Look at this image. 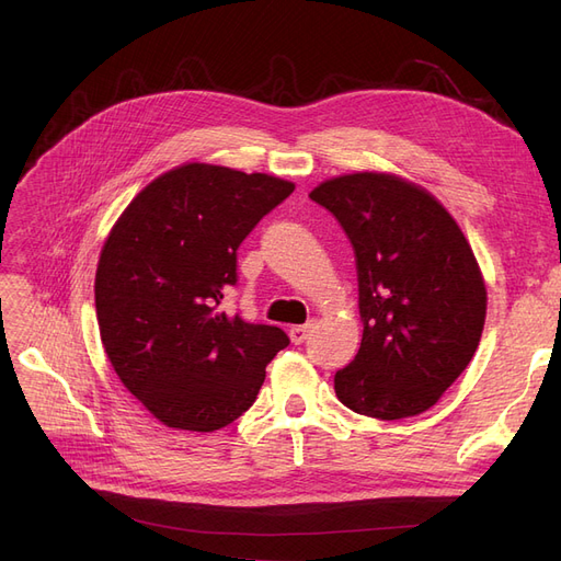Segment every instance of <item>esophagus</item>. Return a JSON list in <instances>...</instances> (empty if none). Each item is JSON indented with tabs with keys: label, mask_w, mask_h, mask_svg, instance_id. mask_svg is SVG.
Returning <instances> with one entry per match:
<instances>
[{
	"label": "esophagus",
	"mask_w": 561,
	"mask_h": 561,
	"mask_svg": "<svg viewBox=\"0 0 561 561\" xmlns=\"http://www.w3.org/2000/svg\"><path fill=\"white\" fill-rule=\"evenodd\" d=\"M309 332H311V322H309V325H295V328H290L293 344H304V342H307Z\"/></svg>",
	"instance_id": "esophagus-1"
}]
</instances>
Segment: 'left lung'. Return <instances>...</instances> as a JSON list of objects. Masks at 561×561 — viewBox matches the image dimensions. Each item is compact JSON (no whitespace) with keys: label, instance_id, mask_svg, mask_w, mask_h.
Here are the masks:
<instances>
[{"label":"left lung","instance_id":"obj_1","mask_svg":"<svg viewBox=\"0 0 561 561\" xmlns=\"http://www.w3.org/2000/svg\"><path fill=\"white\" fill-rule=\"evenodd\" d=\"M344 227L358 268L363 342L334 375L348 410L396 421L443 398L468 367L486 318V285L456 219L393 173H351L309 194Z\"/></svg>","mask_w":561,"mask_h":561}]
</instances>
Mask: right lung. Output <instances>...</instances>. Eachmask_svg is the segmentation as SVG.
<instances>
[{
  "instance_id": "add662e5",
  "label": "right lung",
  "mask_w": 561,
  "mask_h": 561,
  "mask_svg": "<svg viewBox=\"0 0 561 561\" xmlns=\"http://www.w3.org/2000/svg\"><path fill=\"white\" fill-rule=\"evenodd\" d=\"M293 192L266 173L182 163L114 222L95 271L100 339L118 379L163 426H229L290 344L280 328L252 325L219 304L236 285V250Z\"/></svg>"
}]
</instances>
